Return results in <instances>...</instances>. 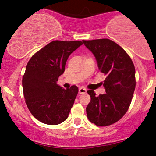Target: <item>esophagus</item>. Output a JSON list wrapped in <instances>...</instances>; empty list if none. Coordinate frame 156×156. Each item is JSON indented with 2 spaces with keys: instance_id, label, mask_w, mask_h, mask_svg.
Instances as JSON below:
<instances>
[{
  "instance_id": "34e87169",
  "label": "esophagus",
  "mask_w": 156,
  "mask_h": 156,
  "mask_svg": "<svg viewBox=\"0 0 156 156\" xmlns=\"http://www.w3.org/2000/svg\"><path fill=\"white\" fill-rule=\"evenodd\" d=\"M87 92V89L85 88H83V87H80V89H79V93L80 94H84Z\"/></svg>"
}]
</instances>
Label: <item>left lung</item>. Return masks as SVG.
Returning a JSON list of instances; mask_svg holds the SVG:
<instances>
[{
	"instance_id": "left-lung-1",
	"label": "left lung",
	"mask_w": 156,
	"mask_h": 156,
	"mask_svg": "<svg viewBox=\"0 0 156 156\" xmlns=\"http://www.w3.org/2000/svg\"><path fill=\"white\" fill-rule=\"evenodd\" d=\"M95 57L100 72L106 76L103 86L106 93L96 96L87 92L91 101L87 106L89 120L98 126L112 125L129 109L136 87L133 63L125 50L108 39L82 40Z\"/></svg>"
}]
</instances>
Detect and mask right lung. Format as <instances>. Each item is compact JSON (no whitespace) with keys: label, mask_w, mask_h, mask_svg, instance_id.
<instances>
[{"label":"right lung","mask_w":156,"mask_h":156,"mask_svg":"<svg viewBox=\"0 0 156 156\" xmlns=\"http://www.w3.org/2000/svg\"><path fill=\"white\" fill-rule=\"evenodd\" d=\"M81 41L51 42L30 59L23 77L25 102L32 115L40 122L57 125L67 119L77 95L78 87L62 89L57 84L68 57Z\"/></svg>","instance_id":"add662e5"}]
</instances>
